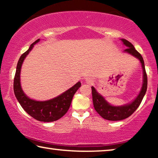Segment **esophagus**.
<instances>
[{
  "label": "esophagus",
  "instance_id": "esophagus-1",
  "mask_svg": "<svg viewBox=\"0 0 158 158\" xmlns=\"http://www.w3.org/2000/svg\"><path fill=\"white\" fill-rule=\"evenodd\" d=\"M93 82H94V81L93 80V78H91V77H86V78H85V82H86L87 84L91 85V84L93 83Z\"/></svg>",
  "mask_w": 158,
  "mask_h": 158
}]
</instances>
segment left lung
Masks as SVG:
<instances>
[{"label": "left lung", "mask_w": 158, "mask_h": 158, "mask_svg": "<svg viewBox=\"0 0 158 158\" xmlns=\"http://www.w3.org/2000/svg\"><path fill=\"white\" fill-rule=\"evenodd\" d=\"M121 41L127 47V49L123 51V52L133 56L140 60L143 69V84L140 93L136 98L131 102L121 106H114L108 102L105 98L99 94L93 86H92V94H93L94 110L104 119L110 121L123 120L131 115L141 103L143 98L146 93L148 86L147 75L145 69L144 60L142 56L135 50L133 45L128 41L124 39H121Z\"/></svg>", "instance_id": "left-lung-1"}]
</instances>
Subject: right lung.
<instances>
[{
  "label": "right lung",
  "mask_w": 158,
  "mask_h": 158,
  "mask_svg": "<svg viewBox=\"0 0 158 158\" xmlns=\"http://www.w3.org/2000/svg\"><path fill=\"white\" fill-rule=\"evenodd\" d=\"M40 41V39H39L33 44H31L29 49L21 56L18 60L14 78V93L23 110L31 117L40 121L52 122V121L59 119L65 114L71 106L73 97L79 87L81 86V82L80 81L77 82L76 85L67 89L64 93L60 94V95L48 99V100L37 101L29 98L24 93L21 87V68L27 56L31 52L35 44Z\"/></svg>",
  "instance_id": "obj_1"
}]
</instances>
